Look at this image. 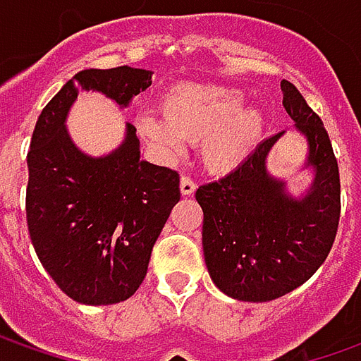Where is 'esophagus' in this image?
I'll return each instance as SVG.
<instances>
[{
  "instance_id": "esophagus-1",
  "label": "esophagus",
  "mask_w": 361,
  "mask_h": 361,
  "mask_svg": "<svg viewBox=\"0 0 361 361\" xmlns=\"http://www.w3.org/2000/svg\"><path fill=\"white\" fill-rule=\"evenodd\" d=\"M195 190H197V185L188 176H183L180 178V195L183 197H190V195H195Z\"/></svg>"
}]
</instances>
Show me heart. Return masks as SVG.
<instances>
[{"label": "heart", "instance_id": "heart-1", "mask_svg": "<svg viewBox=\"0 0 361 361\" xmlns=\"http://www.w3.org/2000/svg\"><path fill=\"white\" fill-rule=\"evenodd\" d=\"M160 116L136 118V130L146 145L162 157H174L185 142H199L202 166L219 176L237 171L265 132L263 114L245 106L241 92L225 86H173L160 98Z\"/></svg>", "mask_w": 361, "mask_h": 361}]
</instances>
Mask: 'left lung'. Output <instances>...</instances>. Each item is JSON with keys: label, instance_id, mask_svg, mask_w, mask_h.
<instances>
[{"label": "left lung", "instance_id": "8db88e82", "mask_svg": "<svg viewBox=\"0 0 361 361\" xmlns=\"http://www.w3.org/2000/svg\"><path fill=\"white\" fill-rule=\"evenodd\" d=\"M283 108L303 136L301 171L310 183L298 195L267 166L285 136L265 138L237 171L202 185V255L213 283L229 298L263 303L298 289L322 267L340 223V171L324 122L283 80Z\"/></svg>", "mask_w": 361, "mask_h": 361}]
</instances>
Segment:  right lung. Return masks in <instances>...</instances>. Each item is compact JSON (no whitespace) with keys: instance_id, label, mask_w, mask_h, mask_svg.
Masks as SVG:
<instances>
[{"instance_id":"add662e5","label":"right lung","mask_w":361,"mask_h":361,"mask_svg":"<svg viewBox=\"0 0 361 361\" xmlns=\"http://www.w3.org/2000/svg\"><path fill=\"white\" fill-rule=\"evenodd\" d=\"M152 74L130 66L82 70L35 122L27 152V229L49 277L84 305L134 295L180 190L174 171L140 159L132 124L126 122L114 150L94 157L74 142L68 114L80 92H98L124 110L152 84Z\"/></svg>"}]
</instances>
